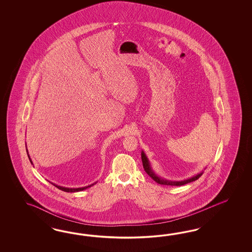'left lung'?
<instances>
[{
    "instance_id": "obj_1",
    "label": "left lung",
    "mask_w": 252,
    "mask_h": 252,
    "mask_svg": "<svg viewBox=\"0 0 252 252\" xmlns=\"http://www.w3.org/2000/svg\"><path fill=\"white\" fill-rule=\"evenodd\" d=\"M141 160H142V164H143V168L145 170L146 173L151 176L153 178V180L156 182V183L160 184V185H166V186H183L185 184L190 183L193 182L195 180L198 179L200 176H202L203 172L199 173L197 176H193L190 177L187 180H183V181H171V180H166V179H163L160 176H157L154 172H153L152 166L150 164V161L148 160L147 156H146L144 152H141Z\"/></svg>"
}]
</instances>
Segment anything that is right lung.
Returning a JSON list of instances; mask_svg holds the SVG:
<instances>
[{"mask_svg": "<svg viewBox=\"0 0 252 252\" xmlns=\"http://www.w3.org/2000/svg\"><path fill=\"white\" fill-rule=\"evenodd\" d=\"M27 153H28V150H27ZM28 156H29V158H30V160H31V164H33L32 163V160H31V157H30V155H29V153H28ZM54 185V187H56L57 189H61L63 191H65V192H77V191H82L86 189H88V188H91L92 187L94 184H92V185H90V186H88V187H83V188H76V189H72V188H65V187H62V186H58V185H55V184L52 183Z\"/></svg>", "mask_w": 252, "mask_h": 252, "instance_id": "right-lung-1", "label": "right lung"}]
</instances>
